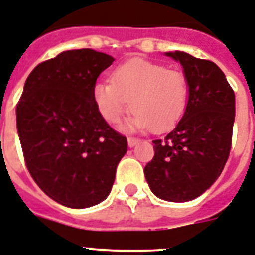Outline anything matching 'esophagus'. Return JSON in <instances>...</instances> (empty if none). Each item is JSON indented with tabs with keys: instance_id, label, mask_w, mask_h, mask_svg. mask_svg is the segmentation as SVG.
Returning a JSON list of instances; mask_svg holds the SVG:
<instances>
[{
	"instance_id": "34e87169",
	"label": "esophagus",
	"mask_w": 255,
	"mask_h": 255,
	"mask_svg": "<svg viewBox=\"0 0 255 255\" xmlns=\"http://www.w3.org/2000/svg\"><path fill=\"white\" fill-rule=\"evenodd\" d=\"M139 139H135V137H128L127 139V143H128V147H135L136 144H137V143H139Z\"/></svg>"
}]
</instances>
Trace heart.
Masks as SVG:
<instances>
[{"instance_id": "b5f03b06", "label": "heart", "mask_w": 255, "mask_h": 255, "mask_svg": "<svg viewBox=\"0 0 255 255\" xmlns=\"http://www.w3.org/2000/svg\"><path fill=\"white\" fill-rule=\"evenodd\" d=\"M187 76L179 69L144 58H131L112 72V81L100 80L93 85V102L103 118L118 123L133 110L122 126L124 131L152 129L164 132L183 116L188 103Z\"/></svg>"}]
</instances>
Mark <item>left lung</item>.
<instances>
[{
	"label": "left lung",
	"mask_w": 255,
	"mask_h": 255,
	"mask_svg": "<svg viewBox=\"0 0 255 255\" xmlns=\"http://www.w3.org/2000/svg\"><path fill=\"white\" fill-rule=\"evenodd\" d=\"M180 63L190 95L182 119L153 140L144 175L153 195L168 202L195 199L218 179L231 148L236 96L217 64L180 50L166 52Z\"/></svg>",
	"instance_id": "obj_1"
}]
</instances>
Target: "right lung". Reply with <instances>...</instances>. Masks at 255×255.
<instances>
[{"instance_id":"obj_1","label":"right lung","mask_w":255,"mask_h":255,"mask_svg":"<svg viewBox=\"0 0 255 255\" xmlns=\"http://www.w3.org/2000/svg\"><path fill=\"white\" fill-rule=\"evenodd\" d=\"M114 61L93 49L61 52L30 72L15 110L32 178L71 209L104 201L127 152V139L108 126L93 102L97 77Z\"/></svg>"}]
</instances>
